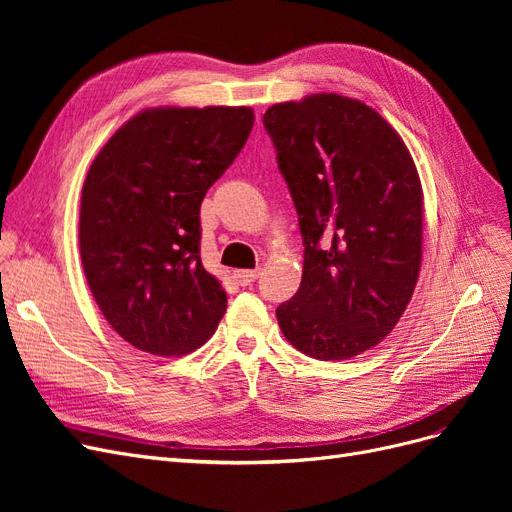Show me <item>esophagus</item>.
<instances>
[{"label":"esophagus","instance_id":"esophagus-1","mask_svg":"<svg viewBox=\"0 0 512 512\" xmlns=\"http://www.w3.org/2000/svg\"><path fill=\"white\" fill-rule=\"evenodd\" d=\"M260 271L258 269H245V271H235V280L241 284V286H250L258 280Z\"/></svg>","mask_w":512,"mask_h":512}]
</instances>
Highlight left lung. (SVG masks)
Instances as JSON below:
<instances>
[{"label": "left lung", "instance_id": "left-lung-1", "mask_svg": "<svg viewBox=\"0 0 512 512\" xmlns=\"http://www.w3.org/2000/svg\"><path fill=\"white\" fill-rule=\"evenodd\" d=\"M262 123L305 247L301 286L277 322L307 356L352 359L393 331L421 271L414 162L374 108L337 94L273 104Z\"/></svg>", "mask_w": 512, "mask_h": 512}]
</instances>
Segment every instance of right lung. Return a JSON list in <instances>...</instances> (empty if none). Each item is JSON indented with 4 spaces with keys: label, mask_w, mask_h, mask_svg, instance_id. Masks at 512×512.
Instances as JSON below:
<instances>
[{
    "label": "right lung",
    "mask_w": 512,
    "mask_h": 512,
    "mask_svg": "<svg viewBox=\"0 0 512 512\" xmlns=\"http://www.w3.org/2000/svg\"><path fill=\"white\" fill-rule=\"evenodd\" d=\"M254 126L247 106L151 108L111 136L81 198V260L108 324L134 348L203 346L226 292L200 262V203Z\"/></svg>",
    "instance_id": "add662e5"
}]
</instances>
